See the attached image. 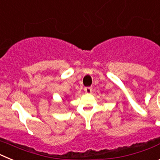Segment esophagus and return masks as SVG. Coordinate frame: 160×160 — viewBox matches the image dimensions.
Returning a JSON list of instances; mask_svg holds the SVG:
<instances>
[{"label":"esophagus","instance_id":"obj_1","mask_svg":"<svg viewBox=\"0 0 160 160\" xmlns=\"http://www.w3.org/2000/svg\"><path fill=\"white\" fill-rule=\"evenodd\" d=\"M84 90L86 93H87V94H90V93L92 92V87H85Z\"/></svg>","mask_w":160,"mask_h":160}]
</instances>
